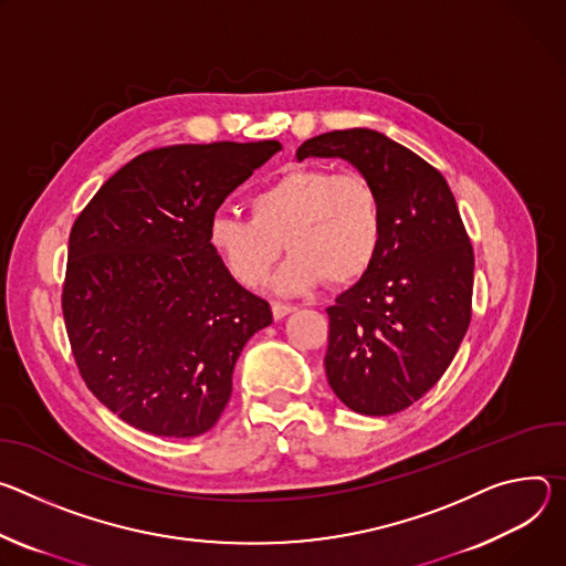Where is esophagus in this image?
<instances>
[{
	"instance_id": "34e87169",
	"label": "esophagus",
	"mask_w": 566,
	"mask_h": 566,
	"mask_svg": "<svg viewBox=\"0 0 566 566\" xmlns=\"http://www.w3.org/2000/svg\"><path fill=\"white\" fill-rule=\"evenodd\" d=\"M296 307L292 305V303H283V301H274L272 303V315H274V319H283V317H287L290 312H294Z\"/></svg>"
}]
</instances>
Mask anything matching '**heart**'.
<instances>
[{"mask_svg":"<svg viewBox=\"0 0 566 566\" xmlns=\"http://www.w3.org/2000/svg\"><path fill=\"white\" fill-rule=\"evenodd\" d=\"M249 216L216 213L207 240L224 270L244 287H259L290 251L274 287L305 294L331 281H359L378 259L385 209L375 184L361 172L294 166L249 196Z\"/></svg>","mask_w":566,"mask_h":566,"instance_id":"1","label":"heart"}]
</instances>
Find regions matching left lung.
Listing matches in <instances>:
<instances>
[{
	"label": "left lung",
	"instance_id": "1",
	"mask_svg": "<svg viewBox=\"0 0 566 566\" xmlns=\"http://www.w3.org/2000/svg\"><path fill=\"white\" fill-rule=\"evenodd\" d=\"M342 157L382 198L385 240L373 268L331 305L326 375L364 416L420 400L452 364L472 317L474 251L446 177L368 128L303 142L296 159Z\"/></svg>",
	"mask_w": 566,
	"mask_h": 566
}]
</instances>
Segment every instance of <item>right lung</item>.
Segmentation results:
<instances>
[{"mask_svg": "<svg viewBox=\"0 0 566 566\" xmlns=\"http://www.w3.org/2000/svg\"><path fill=\"white\" fill-rule=\"evenodd\" d=\"M279 142L179 144L116 170L76 218L62 315L87 389L166 438L209 431L249 337L272 324L207 240L224 198Z\"/></svg>", "mask_w": 566, "mask_h": 566, "instance_id": "add662e5", "label": "right lung"}]
</instances>
